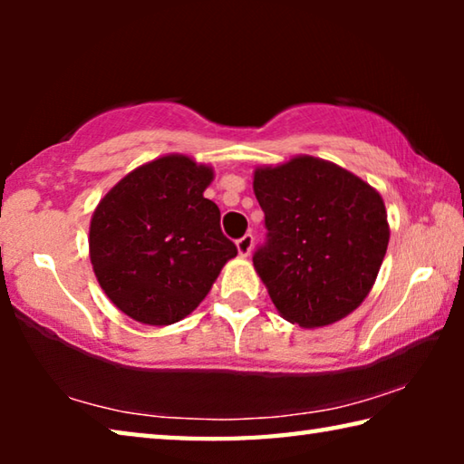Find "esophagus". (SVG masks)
Here are the masks:
<instances>
[{
    "label": "esophagus",
    "instance_id": "esophagus-1",
    "mask_svg": "<svg viewBox=\"0 0 464 464\" xmlns=\"http://www.w3.org/2000/svg\"><path fill=\"white\" fill-rule=\"evenodd\" d=\"M251 247H254V235L251 233L243 235L241 239H237V251L241 257H247L251 254Z\"/></svg>",
    "mask_w": 464,
    "mask_h": 464
}]
</instances>
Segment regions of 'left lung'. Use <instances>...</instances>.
<instances>
[{"label": "left lung", "instance_id": "8db88e82", "mask_svg": "<svg viewBox=\"0 0 464 464\" xmlns=\"http://www.w3.org/2000/svg\"><path fill=\"white\" fill-rule=\"evenodd\" d=\"M254 192L268 229L254 268L280 315L315 329L358 309L389 246L381 194L311 155L256 168Z\"/></svg>", "mask_w": 464, "mask_h": 464}]
</instances>
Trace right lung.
<instances>
[{
	"mask_svg": "<svg viewBox=\"0 0 464 464\" xmlns=\"http://www.w3.org/2000/svg\"><path fill=\"white\" fill-rule=\"evenodd\" d=\"M215 171L169 153L147 161L100 200L90 260L106 296L145 325H171L198 307L237 247L204 198Z\"/></svg>",
	"mask_w": 464,
	"mask_h": 464,
	"instance_id": "right-lung-1",
	"label": "right lung"
}]
</instances>
